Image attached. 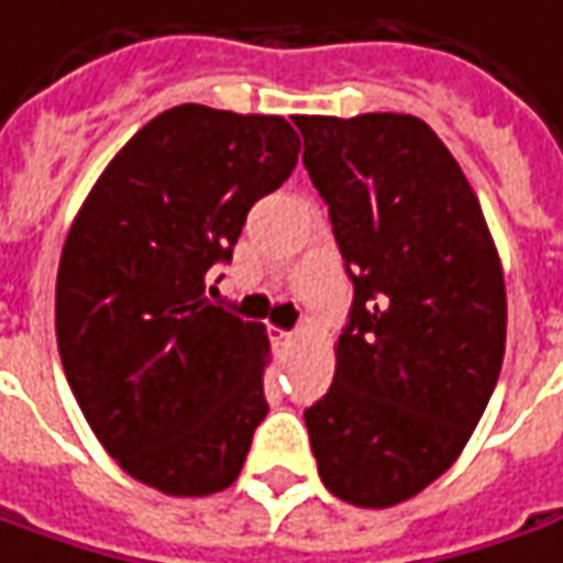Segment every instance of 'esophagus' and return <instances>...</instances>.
<instances>
[{
  "label": "esophagus",
  "mask_w": 563,
  "mask_h": 563,
  "mask_svg": "<svg viewBox=\"0 0 563 563\" xmlns=\"http://www.w3.org/2000/svg\"><path fill=\"white\" fill-rule=\"evenodd\" d=\"M271 339H274V345H277V347H289L292 342H296V332L271 330Z\"/></svg>",
  "instance_id": "1"
}]
</instances>
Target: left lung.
I'll list each match as a JSON object with an SVG mask.
<instances>
[{
	"label": "left lung",
	"mask_w": 563,
	"mask_h": 563,
	"mask_svg": "<svg viewBox=\"0 0 563 563\" xmlns=\"http://www.w3.org/2000/svg\"><path fill=\"white\" fill-rule=\"evenodd\" d=\"M296 125L354 283L330 391L305 410L317 472L351 506H397L456 462L490 404L506 354L499 252L428 122Z\"/></svg>",
	"instance_id": "1"
}]
</instances>
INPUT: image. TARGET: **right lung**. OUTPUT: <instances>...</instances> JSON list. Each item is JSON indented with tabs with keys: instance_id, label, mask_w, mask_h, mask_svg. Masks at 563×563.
<instances>
[{
	"instance_id": "add662e5",
	"label": "right lung",
	"mask_w": 563,
	"mask_h": 563,
	"mask_svg": "<svg viewBox=\"0 0 563 563\" xmlns=\"http://www.w3.org/2000/svg\"><path fill=\"white\" fill-rule=\"evenodd\" d=\"M298 151L283 117L172 107L73 218L55 286L60 363L95 438L153 490L231 487L267 416L265 327L212 305L206 280Z\"/></svg>"
}]
</instances>
